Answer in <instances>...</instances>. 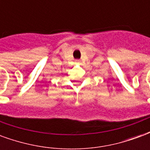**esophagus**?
Returning <instances> with one entry per match:
<instances>
[{"instance_id": "obj_1", "label": "esophagus", "mask_w": 150, "mask_h": 150, "mask_svg": "<svg viewBox=\"0 0 150 150\" xmlns=\"http://www.w3.org/2000/svg\"><path fill=\"white\" fill-rule=\"evenodd\" d=\"M75 63H76V64H79V63H80V60H75Z\"/></svg>"}]
</instances>
